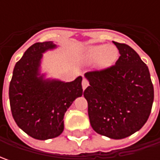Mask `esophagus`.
Returning <instances> with one entry per match:
<instances>
[{"label":"esophagus","instance_id":"34e87169","mask_svg":"<svg viewBox=\"0 0 160 160\" xmlns=\"http://www.w3.org/2000/svg\"><path fill=\"white\" fill-rule=\"evenodd\" d=\"M82 86H83V90L87 88L89 86V81L87 79H83V81H82Z\"/></svg>","mask_w":160,"mask_h":160}]
</instances>
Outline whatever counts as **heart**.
I'll list each match as a JSON object with an SVG mask.
<instances>
[{"label":"heart","mask_w":160,"mask_h":160,"mask_svg":"<svg viewBox=\"0 0 160 160\" xmlns=\"http://www.w3.org/2000/svg\"><path fill=\"white\" fill-rule=\"evenodd\" d=\"M84 60L88 63H94L99 60L102 68H108L115 63L118 58V51L108 45H96L89 47L84 52Z\"/></svg>","instance_id":"heart-1"}]
</instances>
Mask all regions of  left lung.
Listing matches in <instances>:
<instances>
[{
	"label": "left lung",
	"instance_id": "obj_1",
	"mask_svg": "<svg viewBox=\"0 0 160 160\" xmlns=\"http://www.w3.org/2000/svg\"><path fill=\"white\" fill-rule=\"evenodd\" d=\"M119 52L116 64L87 72L90 86L83 92L92 129L111 139L140 130L150 117L154 88L147 65L126 43L113 42Z\"/></svg>",
	"mask_w": 160,
	"mask_h": 160
}]
</instances>
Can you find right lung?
<instances>
[{"label":"right lung","instance_id":"add662e5","mask_svg":"<svg viewBox=\"0 0 160 160\" xmlns=\"http://www.w3.org/2000/svg\"><path fill=\"white\" fill-rule=\"evenodd\" d=\"M55 47L52 42H36L29 47L16 63L9 83V104L16 124L37 140L61 134L67 109L83 94L82 77L69 83L38 77L42 53Z\"/></svg>","mask_w":160,"mask_h":160}]
</instances>
